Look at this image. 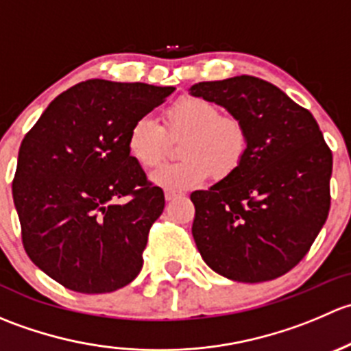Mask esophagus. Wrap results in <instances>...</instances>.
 <instances>
[{
    "label": "esophagus",
    "instance_id": "esophagus-1",
    "mask_svg": "<svg viewBox=\"0 0 351 351\" xmlns=\"http://www.w3.org/2000/svg\"><path fill=\"white\" fill-rule=\"evenodd\" d=\"M182 195H183V193L178 192V190H166V192H165L166 200H173V198H178Z\"/></svg>",
    "mask_w": 351,
    "mask_h": 351
}]
</instances>
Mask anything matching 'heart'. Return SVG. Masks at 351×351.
<instances>
[{
    "mask_svg": "<svg viewBox=\"0 0 351 351\" xmlns=\"http://www.w3.org/2000/svg\"><path fill=\"white\" fill-rule=\"evenodd\" d=\"M165 129L151 115H143L130 125L127 149L144 169L162 162L169 140L182 139V161L165 165L153 175V182L168 190L198 186L214 173L217 180L229 178L243 165L250 146L246 125L234 115H226L219 105L202 97H183L173 101L162 115ZM169 134L165 136L164 130Z\"/></svg>",
    "mask_w": 351,
    "mask_h": 351,
    "instance_id": "b5f03b06",
    "label": "heart"
}]
</instances>
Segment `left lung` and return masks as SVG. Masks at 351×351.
Segmentation results:
<instances>
[{
	"label": "left lung",
	"mask_w": 351,
	"mask_h": 351,
	"mask_svg": "<svg viewBox=\"0 0 351 351\" xmlns=\"http://www.w3.org/2000/svg\"><path fill=\"white\" fill-rule=\"evenodd\" d=\"M190 93L228 108L250 136L238 171L190 195L198 251L231 280L282 277L306 256L328 219L332 154L323 132L309 110L260 77L204 81Z\"/></svg>",
	"instance_id": "1"
}]
</instances>
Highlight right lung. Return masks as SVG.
<instances>
[{"label": "right lung", "instance_id": "right-lung-1", "mask_svg": "<svg viewBox=\"0 0 351 351\" xmlns=\"http://www.w3.org/2000/svg\"><path fill=\"white\" fill-rule=\"evenodd\" d=\"M173 86L88 80L23 137L13 202L28 258L66 289L105 293L139 275L165 193L130 158L127 134Z\"/></svg>", "mask_w": 351, "mask_h": 351}]
</instances>
